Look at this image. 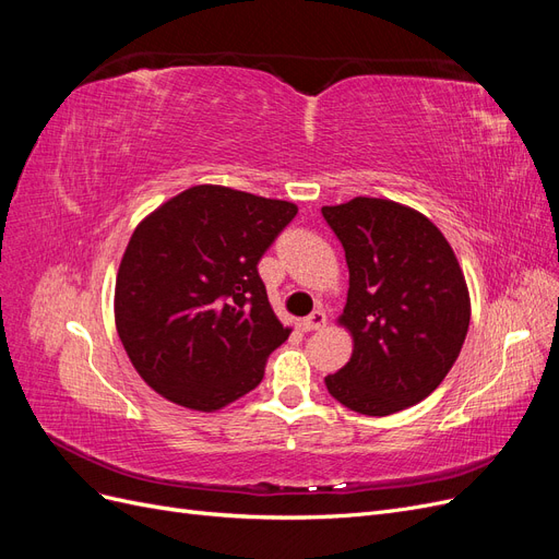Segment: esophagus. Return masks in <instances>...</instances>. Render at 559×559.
<instances>
[{
  "instance_id": "34e87169",
  "label": "esophagus",
  "mask_w": 559,
  "mask_h": 559,
  "mask_svg": "<svg viewBox=\"0 0 559 559\" xmlns=\"http://www.w3.org/2000/svg\"><path fill=\"white\" fill-rule=\"evenodd\" d=\"M326 326V312L324 310H314L310 317L302 319V329L306 331H321Z\"/></svg>"
}]
</instances>
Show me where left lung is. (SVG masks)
Listing matches in <instances>:
<instances>
[{"label": "left lung", "instance_id": "left-lung-1", "mask_svg": "<svg viewBox=\"0 0 559 559\" xmlns=\"http://www.w3.org/2000/svg\"><path fill=\"white\" fill-rule=\"evenodd\" d=\"M349 267L341 326L349 361L326 376L345 408L384 417L427 399L464 345L471 300L460 263L425 214L382 198L321 207Z\"/></svg>", "mask_w": 559, "mask_h": 559}]
</instances>
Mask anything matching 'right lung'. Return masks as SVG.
<instances>
[{
	"mask_svg": "<svg viewBox=\"0 0 559 559\" xmlns=\"http://www.w3.org/2000/svg\"><path fill=\"white\" fill-rule=\"evenodd\" d=\"M294 202L193 186L134 228L116 277V331L142 380L214 413L259 386L292 329L267 302L259 261Z\"/></svg>",
	"mask_w": 559,
	"mask_h": 559,
	"instance_id": "add662e5",
	"label": "right lung"
}]
</instances>
